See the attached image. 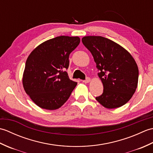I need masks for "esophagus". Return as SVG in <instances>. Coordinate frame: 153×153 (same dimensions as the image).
Segmentation results:
<instances>
[{"instance_id":"esophagus-1","label":"esophagus","mask_w":153,"mask_h":153,"mask_svg":"<svg viewBox=\"0 0 153 153\" xmlns=\"http://www.w3.org/2000/svg\"><path fill=\"white\" fill-rule=\"evenodd\" d=\"M90 81H91V79L89 78V77H87V78L85 80H83V83H87L90 82Z\"/></svg>"}]
</instances>
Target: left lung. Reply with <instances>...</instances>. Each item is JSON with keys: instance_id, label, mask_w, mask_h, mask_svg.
I'll return each mask as SVG.
<instances>
[{"instance_id": "left-lung-1", "label": "left lung", "mask_w": 153, "mask_h": 153, "mask_svg": "<svg viewBox=\"0 0 153 153\" xmlns=\"http://www.w3.org/2000/svg\"><path fill=\"white\" fill-rule=\"evenodd\" d=\"M82 41L93 55L103 84V93L96 100L109 109L124 105L137 87L139 70L134 58L124 48L107 38L86 36Z\"/></svg>"}]
</instances>
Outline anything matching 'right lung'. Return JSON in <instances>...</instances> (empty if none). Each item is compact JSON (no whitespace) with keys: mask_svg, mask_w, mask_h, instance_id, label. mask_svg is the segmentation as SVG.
I'll use <instances>...</instances> for the list:
<instances>
[{"mask_svg":"<svg viewBox=\"0 0 153 153\" xmlns=\"http://www.w3.org/2000/svg\"><path fill=\"white\" fill-rule=\"evenodd\" d=\"M78 37L59 36L39 45L25 62L23 86L42 108L56 110L69 99L77 82L68 77L70 54L78 46Z\"/></svg>","mask_w":153,"mask_h":153,"instance_id":"add662e5","label":"right lung"}]
</instances>
